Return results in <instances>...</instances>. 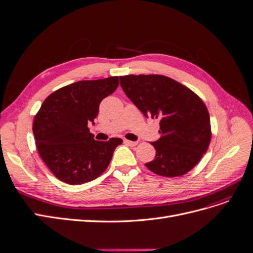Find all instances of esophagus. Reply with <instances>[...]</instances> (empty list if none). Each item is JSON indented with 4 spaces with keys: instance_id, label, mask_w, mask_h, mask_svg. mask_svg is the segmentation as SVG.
<instances>
[{
    "instance_id": "1",
    "label": "esophagus",
    "mask_w": 253,
    "mask_h": 253,
    "mask_svg": "<svg viewBox=\"0 0 253 253\" xmlns=\"http://www.w3.org/2000/svg\"><path fill=\"white\" fill-rule=\"evenodd\" d=\"M125 142L127 144V145H129V147H135V145H137V141H132V140H127V139H126L125 140Z\"/></svg>"
}]
</instances>
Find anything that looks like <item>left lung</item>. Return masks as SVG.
<instances>
[{
  "instance_id": "1",
  "label": "left lung",
  "mask_w": 253,
  "mask_h": 253,
  "mask_svg": "<svg viewBox=\"0 0 253 253\" xmlns=\"http://www.w3.org/2000/svg\"><path fill=\"white\" fill-rule=\"evenodd\" d=\"M126 95L145 117L159 121L155 159L145 164L166 177L185 175L200 163L211 140L209 112L194 91L162 75L121 76Z\"/></svg>"
}]
</instances>
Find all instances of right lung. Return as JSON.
I'll list each match as a JSON object with an SVG mask.
<instances>
[{"mask_svg": "<svg viewBox=\"0 0 253 253\" xmlns=\"http://www.w3.org/2000/svg\"><path fill=\"white\" fill-rule=\"evenodd\" d=\"M118 77L78 81L53 91L34 119L38 152L61 181L81 185L109 167L120 138L97 141L87 125L98 116L102 99L118 87Z\"/></svg>", "mask_w": 253, "mask_h": 253, "instance_id": "add662e5", "label": "right lung"}]
</instances>
